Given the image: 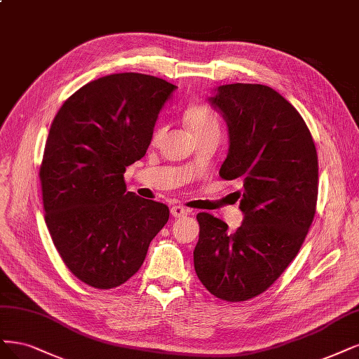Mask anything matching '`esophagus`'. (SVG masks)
<instances>
[{
    "instance_id": "1",
    "label": "esophagus",
    "mask_w": 359,
    "mask_h": 359,
    "mask_svg": "<svg viewBox=\"0 0 359 359\" xmlns=\"http://www.w3.org/2000/svg\"><path fill=\"white\" fill-rule=\"evenodd\" d=\"M170 214H172V217L180 218V217H184V215L190 214V209L175 205V206H172V208H170Z\"/></svg>"
}]
</instances>
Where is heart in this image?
Segmentation results:
<instances>
[{"label": "heart", "instance_id": "b5f03b06", "mask_svg": "<svg viewBox=\"0 0 359 359\" xmlns=\"http://www.w3.org/2000/svg\"><path fill=\"white\" fill-rule=\"evenodd\" d=\"M184 121L189 126L193 138L199 140L203 137H218L221 133V123L212 108L205 104L190 105L184 113ZM165 126H158L153 132V142H157L163 137Z\"/></svg>", "mask_w": 359, "mask_h": 359}]
</instances>
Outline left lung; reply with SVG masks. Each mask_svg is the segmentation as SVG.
Segmentation results:
<instances>
[{"mask_svg":"<svg viewBox=\"0 0 359 359\" xmlns=\"http://www.w3.org/2000/svg\"><path fill=\"white\" fill-rule=\"evenodd\" d=\"M229 126L222 180H241L242 226L197 214L194 270L217 299L239 303L264 292L299 254L318 201V154L303 117L264 84L219 86L209 97Z\"/></svg>","mask_w":359,"mask_h":359,"instance_id":"obj_1","label":"left lung"}]
</instances>
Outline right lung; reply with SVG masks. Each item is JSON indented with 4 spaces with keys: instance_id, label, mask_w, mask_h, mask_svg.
Here are the masks:
<instances>
[{
    "instance_id": "obj_1",
    "label": "right lung",
    "mask_w": 359,
    "mask_h": 359,
    "mask_svg": "<svg viewBox=\"0 0 359 359\" xmlns=\"http://www.w3.org/2000/svg\"><path fill=\"white\" fill-rule=\"evenodd\" d=\"M175 88L147 74H111L72 93L53 118L40 166L44 218L62 262L86 285L130 279L169 219L165 203L126 191L123 174L145 156Z\"/></svg>"
}]
</instances>
